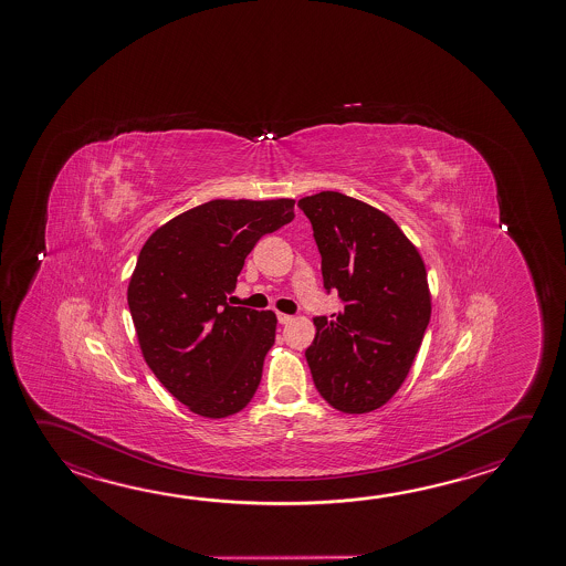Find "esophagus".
Instances as JSON below:
<instances>
[{
  "instance_id": "obj_1",
  "label": "esophagus",
  "mask_w": 566,
  "mask_h": 566,
  "mask_svg": "<svg viewBox=\"0 0 566 566\" xmlns=\"http://www.w3.org/2000/svg\"><path fill=\"white\" fill-rule=\"evenodd\" d=\"M292 319H294V316H290V314H282V312H279L280 324H290Z\"/></svg>"
}]
</instances>
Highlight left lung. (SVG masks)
Here are the masks:
<instances>
[{
	"mask_svg": "<svg viewBox=\"0 0 566 566\" xmlns=\"http://www.w3.org/2000/svg\"><path fill=\"white\" fill-rule=\"evenodd\" d=\"M297 207L314 229L324 287L344 302L332 319L314 317L312 379L337 411H374L406 381L426 334V264L403 230L367 202L324 190Z\"/></svg>",
	"mask_w": 566,
	"mask_h": 566,
	"instance_id": "obj_1",
	"label": "left lung"
}]
</instances>
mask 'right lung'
<instances>
[{
  "instance_id": "add662e5",
  "label": "right lung",
  "mask_w": 566,
  "mask_h": 566,
  "mask_svg": "<svg viewBox=\"0 0 566 566\" xmlns=\"http://www.w3.org/2000/svg\"><path fill=\"white\" fill-rule=\"evenodd\" d=\"M294 219V200L205 202L143 244L127 287L140 352L160 384L197 416L249 406L276 337V314L230 306L250 250Z\"/></svg>"
}]
</instances>
